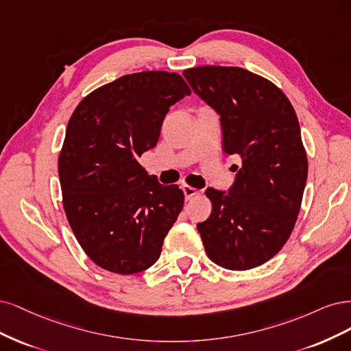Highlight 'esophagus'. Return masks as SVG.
<instances>
[{
	"instance_id": "34e87169",
	"label": "esophagus",
	"mask_w": 351,
	"mask_h": 351,
	"mask_svg": "<svg viewBox=\"0 0 351 351\" xmlns=\"http://www.w3.org/2000/svg\"><path fill=\"white\" fill-rule=\"evenodd\" d=\"M182 191H184V195H185V199H186V201L198 194V191H197L195 188L188 186V185H184V186H182Z\"/></svg>"
}]
</instances>
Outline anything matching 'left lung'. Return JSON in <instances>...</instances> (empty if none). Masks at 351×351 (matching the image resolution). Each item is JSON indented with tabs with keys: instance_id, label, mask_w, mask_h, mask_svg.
Instances as JSON below:
<instances>
[{
	"instance_id": "8db88e82",
	"label": "left lung",
	"mask_w": 351,
	"mask_h": 351,
	"mask_svg": "<svg viewBox=\"0 0 351 351\" xmlns=\"http://www.w3.org/2000/svg\"><path fill=\"white\" fill-rule=\"evenodd\" d=\"M184 77L220 117L223 152L242 159L228 191H206L213 210L197 224L206 252L233 271L263 265L287 242L306 185L296 112L277 86L239 66H197Z\"/></svg>"
}]
</instances>
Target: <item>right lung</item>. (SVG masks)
I'll return each instance as SVG.
<instances>
[{"instance_id":"right-lung-1","label":"right lung","mask_w":351,"mask_h":351,"mask_svg":"<svg viewBox=\"0 0 351 351\" xmlns=\"http://www.w3.org/2000/svg\"><path fill=\"white\" fill-rule=\"evenodd\" d=\"M188 95L179 74H128L86 96L66 125L64 210L87 256L112 273L150 268L182 211V189L159 184L138 157L154 149L169 108Z\"/></svg>"}]
</instances>
